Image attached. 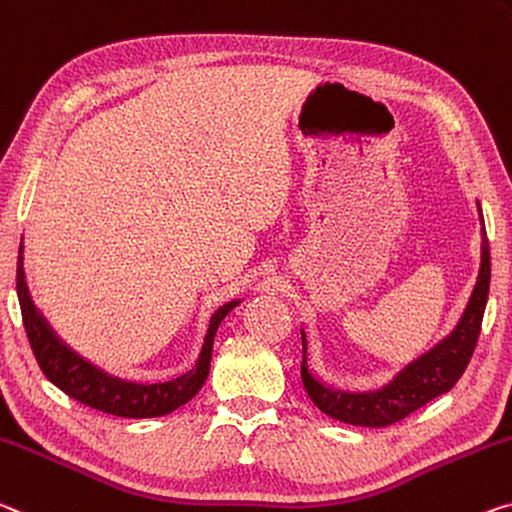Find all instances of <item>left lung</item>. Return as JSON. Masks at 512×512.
Returning <instances> with one entry per match:
<instances>
[{
	"mask_svg": "<svg viewBox=\"0 0 512 512\" xmlns=\"http://www.w3.org/2000/svg\"><path fill=\"white\" fill-rule=\"evenodd\" d=\"M478 212H481V207H478ZM481 239V271H478L472 298H469L467 310L462 314L456 330L440 346H435L431 353H426L424 358L403 369L396 380H392L380 392L351 394L323 385L312 373L310 362H307V335L305 330H300V339H303L300 378H303L305 392L310 394L316 408L339 421H346V424L383 428L412 415L421 405L449 392L458 383L469 360H472L478 335H481L483 312L490 291V246L485 227H481Z\"/></svg>",
	"mask_w": 512,
	"mask_h": 512,
	"instance_id": "obj_1",
	"label": "left lung"
}]
</instances>
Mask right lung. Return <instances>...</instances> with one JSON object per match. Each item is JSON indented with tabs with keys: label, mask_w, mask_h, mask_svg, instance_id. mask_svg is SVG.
Returning a JSON list of instances; mask_svg holds the SVG:
<instances>
[{
	"label": "right lung",
	"mask_w": 512,
	"mask_h": 512,
	"mask_svg": "<svg viewBox=\"0 0 512 512\" xmlns=\"http://www.w3.org/2000/svg\"><path fill=\"white\" fill-rule=\"evenodd\" d=\"M18 300L31 351H34L38 367L43 369L47 380L59 387L61 392H66L70 399L84 403L88 408L129 419L164 417L198 394V389L205 383L209 373L216 330L225 319V314L239 305V300H232V303L223 305L212 316L205 346H202L196 367L186 371L184 376L170 380V383L139 385L107 376L104 371L95 369L91 362H86L77 353H72L66 344H61V339L54 335L43 316L38 314L34 303H31L27 282H24L22 246L18 255Z\"/></svg>",
	"instance_id": "1"
}]
</instances>
